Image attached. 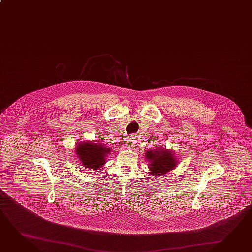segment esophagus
Returning <instances> with one entry per match:
<instances>
[{
	"instance_id": "esophagus-1",
	"label": "esophagus",
	"mask_w": 252,
	"mask_h": 252,
	"mask_svg": "<svg viewBox=\"0 0 252 252\" xmlns=\"http://www.w3.org/2000/svg\"><path fill=\"white\" fill-rule=\"evenodd\" d=\"M135 144H136V138H135V137L134 136H129L127 138V140H126V146L128 148H133Z\"/></svg>"
}]
</instances>
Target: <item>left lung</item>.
Instances as JSON below:
<instances>
[{
  "instance_id": "1",
  "label": "left lung",
  "mask_w": 252,
  "mask_h": 252,
  "mask_svg": "<svg viewBox=\"0 0 252 252\" xmlns=\"http://www.w3.org/2000/svg\"><path fill=\"white\" fill-rule=\"evenodd\" d=\"M147 160H149L148 168L153 175H163L176 167V161L173 153L166 149L149 150L146 153Z\"/></svg>"
}]
</instances>
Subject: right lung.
I'll list each match as a JSON object with an SVG mask.
<instances>
[{
	"label": "right lung",
	"instance_id": "add662e5",
	"mask_svg": "<svg viewBox=\"0 0 252 252\" xmlns=\"http://www.w3.org/2000/svg\"><path fill=\"white\" fill-rule=\"evenodd\" d=\"M110 152V148L104 144L83 142L76 148V154L83 166L90 170H98L105 163V156Z\"/></svg>",
	"mask_w": 252,
	"mask_h": 252
}]
</instances>
